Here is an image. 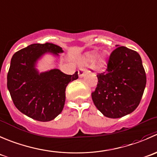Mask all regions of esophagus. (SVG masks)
<instances>
[{
  "instance_id": "esophagus-1",
  "label": "esophagus",
  "mask_w": 157,
  "mask_h": 157,
  "mask_svg": "<svg viewBox=\"0 0 157 157\" xmlns=\"http://www.w3.org/2000/svg\"><path fill=\"white\" fill-rule=\"evenodd\" d=\"M86 72H87V70L85 69V68H84V67H81L80 69H78V75L80 77H82L84 75H85V73Z\"/></svg>"
}]
</instances>
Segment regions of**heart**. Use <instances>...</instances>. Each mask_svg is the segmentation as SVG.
Segmentation results:
<instances>
[{"instance_id":"1","label":"heart","mask_w":157,"mask_h":157,"mask_svg":"<svg viewBox=\"0 0 157 157\" xmlns=\"http://www.w3.org/2000/svg\"><path fill=\"white\" fill-rule=\"evenodd\" d=\"M94 56V52H89V53L87 54L85 57V61L88 62L91 61V59H93ZM94 63H95L96 66L98 67H103L105 64V56L101 54V55H98L94 57Z\"/></svg>"}]
</instances>
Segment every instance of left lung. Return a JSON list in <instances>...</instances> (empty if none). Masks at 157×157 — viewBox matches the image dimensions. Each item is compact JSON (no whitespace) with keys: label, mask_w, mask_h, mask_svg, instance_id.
<instances>
[{"label":"left lung","mask_w":157,"mask_h":157,"mask_svg":"<svg viewBox=\"0 0 157 157\" xmlns=\"http://www.w3.org/2000/svg\"><path fill=\"white\" fill-rule=\"evenodd\" d=\"M97 77V86L91 98L105 117L119 118L137 108L147 83L138 52L125 46H117L110 54L106 70L98 73Z\"/></svg>","instance_id":"obj_1"}]
</instances>
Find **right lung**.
Listing matches in <instances>:
<instances>
[{
  "mask_svg": "<svg viewBox=\"0 0 157 157\" xmlns=\"http://www.w3.org/2000/svg\"><path fill=\"white\" fill-rule=\"evenodd\" d=\"M46 52L58 55L60 46L50 43H34L13 54L7 73V88L16 108L39 121H49L63 111L66 88L78 78V72L66 75L59 69L39 74L36 60Z\"/></svg>",
  "mask_w": 157,
  "mask_h": 157,
  "instance_id": "obj_1",
  "label": "right lung"
}]
</instances>
